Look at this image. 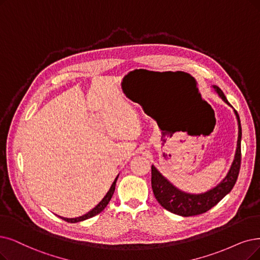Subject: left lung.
<instances>
[{
    "mask_svg": "<svg viewBox=\"0 0 260 260\" xmlns=\"http://www.w3.org/2000/svg\"><path fill=\"white\" fill-rule=\"evenodd\" d=\"M215 91L223 99L224 102L231 106V103L227 101L224 92L217 86H213ZM236 117L238 119L239 127V136H238V144L237 151L232 169L226 176V178L214 189L203 193V194H188L176 189L175 186L166 180L163 176L157 171V169L152 165L151 166V188L153 191V195L155 200L159 204L169 210L172 213L182 215V216H192L205 213L210 210L219 203L225 195L230 193L238 179L239 172H240L241 166V123L240 117L238 115V112L235 110Z\"/></svg>",
    "mask_w": 260,
    "mask_h": 260,
    "instance_id": "8db88e82",
    "label": "left lung"
}]
</instances>
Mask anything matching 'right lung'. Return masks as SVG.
<instances>
[{
  "label": "right lung",
  "instance_id": "obj_1",
  "mask_svg": "<svg viewBox=\"0 0 260 260\" xmlns=\"http://www.w3.org/2000/svg\"><path fill=\"white\" fill-rule=\"evenodd\" d=\"M116 180H117V178L115 179V181L113 182V184H112V186H111V189H110V191L108 192V194L105 196V199H103V200L99 203V205H97L94 209L90 210L89 212H87V213L84 214V215L79 216V217H75V219H67V217H61V216H59L60 219H63L64 221H66V222H68V223H77V222H81V221L87 220V219H89V217H92V216H95V215L99 214L103 209L106 208V207L108 206V204L110 203V201H111V199H112V196H113V194H114V191H115Z\"/></svg>",
  "mask_w": 260,
  "mask_h": 260
}]
</instances>
